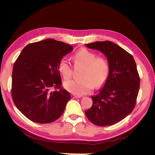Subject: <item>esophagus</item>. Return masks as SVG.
Wrapping results in <instances>:
<instances>
[{
  "instance_id": "34e87169",
  "label": "esophagus",
  "mask_w": 155,
  "mask_h": 155,
  "mask_svg": "<svg viewBox=\"0 0 155 155\" xmlns=\"http://www.w3.org/2000/svg\"><path fill=\"white\" fill-rule=\"evenodd\" d=\"M71 97H72V98H78V97H80L81 96H77V95H75V94H72L71 95Z\"/></svg>"
}]
</instances>
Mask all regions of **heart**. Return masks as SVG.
<instances>
[{
  "label": "heart",
  "instance_id": "1",
  "mask_svg": "<svg viewBox=\"0 0 155 155\" xmlns=\"http://www.w3.org/2000/svg\"><path fill=\"white\" fill-rule=\"evenodd\" d=\"M76 65H83L84 68L79 79L70 80L64 83V87L74 94L83 95L90 93L92 89L104 85L109 76V67L107 59L87 48L79 49L73 56ZM59 70L65 79L72 76V67L65 59L59 64Z\"/></svg>",
  "mask_w": 155,
  "mask_h": 155
}]
</instances>
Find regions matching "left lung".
I'll use <instances>...</instances> for the list:
<instances>
[{"label":"left lung","mask_w":155,"mask_h":155,"mask_svg":"<svg viewBox=\"0 0 155 155\" xmlns=\"http://www.w3.org/2000/svg\"><path fill=\"white\" fill-rule=\"evenodd\" d=\"M107 59L109 73L98 94L92 96L93 104L85 111L94 125H114L133 111L140 88V77L135 61L127 51L111 41H96L86 44Z\"/></svg>","instance_id":"8db88e82"}]
</instances>
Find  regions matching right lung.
<instances>
[{
    "label": "right lung",
    "mask_w": 155,
    "mask_h": 155,
    "mask_svg": "<svg viewBox=\"0 0 155 155\" xmlns=\"http://www.w3.org/2000/svg\"><path fill=\"white\" fill-rule=\"evenodd\" d=\"M73 50L63 42L47 39L28 45L13 68L12 95L17 109L26 118L49 124L62 115L71 99L61 85L59 64ZM55 88L54 91L51 89Z\"/></svg>",
    "instance_id": "1"
}]
</instances>
